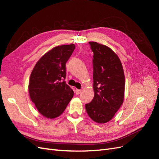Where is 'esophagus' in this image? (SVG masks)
<instances>
[{
    "label": "esophagus",
    "mask_w": 159,
    "mask_h": 159,
    "mask_svg": "<svg viewBox=\"0 0 159 159\" xmlns=\"http://www.w3.org/2000/svg\"><path fill=\"white\" fill-rule=\"evenodd\" d=\"M81 93V90H80V89H76L75 90V93H76V95H79L80 93Z\"/></svg>",
    "instance_id": "1"
}]
</instances>
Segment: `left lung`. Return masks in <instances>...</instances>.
<instances>
[{
  "instance_id": "left-lung-1",
  "label": "left lung",
  "mask_w": 159,
  "mask_h": 159,
  "mask_svg": "<svg viewBox=\"0 0 159 159\" xmlns=\"http://www.w3.org/2000/svg\"><path fill=\"white\" fill-rule=\"evenodd\" d=\"M93 52V91L91 103L85 105L89 116L96 123L111 120L124 102L125 76L119 57L110 48L89 42Z\"/></svg>"
}]
</instances>
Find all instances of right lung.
I'll return each instance as SVG.
<instances>
[{"mask_svg":"<svg viewBox=\"0 0 159 159\" xmlns=\"http://www.w3.org/2000/svg\"><path fill=\"white\" fill-rule=\"evenodd\" d=\"M75 49V44L53 48L41 57L31 72L28 86L30 99L47 118L60 116L74 95L62 80L66 78V63Z\"/></svg>","mask_w":159,"mask_h":159,"instance_id":"obj_1","label":"right lung"}]
</instances>
